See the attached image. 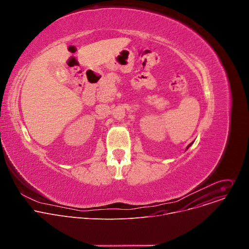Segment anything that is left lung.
<instances>
[{
    "label": "left lung",
    "instance_id": "1",
    "mask_svg": "<svg viewBox=\"0 0 249 249\" xmlns=\"http://www.w3.org/2000/svg\"><path fill=\"white\" fill-rule=\"evenodd\" d=\"M191 144H192V143H191ZM191 144H189V146H188V147H187V149H188V148H189V147H190V146H191Z\"/></svg>",
    "mask_w": 249,
    "mask_h": 249
}]
</instances>
